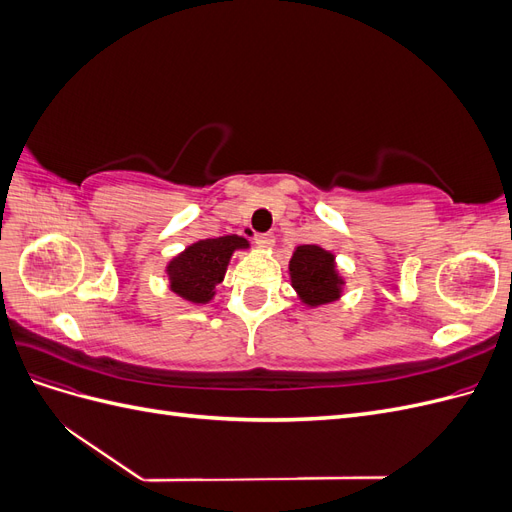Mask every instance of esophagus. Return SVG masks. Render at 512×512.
<instances>
[{"label":"esophagus","mask_w":512,"mask_h":512,"mask_svg":"<svg viewBox=\"0 0 512 512\" xmlns=\"http://www.w3.org/2000/svg\"><path fill=\"white\" fill-rule=\"evenodd\" d=\"M273 235H269V232H262V235H256V245L262 247V250H267V247L273 245Z\"/></svg>","instance_id":"esophagus-1"}]
</instances>
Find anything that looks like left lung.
Returning a JSON list of instances; mask_svg holds the SVG:
<instances>
[{
	"label": "left lung",
	"instance_id": "1",
	"mask_svg": "<svg viewBox=\"0 0 512 512\" xmlns=\"http://www.w3.org/2000/svg\"><path fill=\"white\" fill-rule=\"evenodd\" d=\"M290 286L305 307L331 305L344 297L346 277L335 254L320 245H297L288 260Z\"/></svg>",
	"mask_w": 512,
	"mask_h": 512
}]
</instances>
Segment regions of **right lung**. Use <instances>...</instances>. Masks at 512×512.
<instances>
[{
	"instance_id": "obj_1",
	"label": "right lung",
	"mask_w": 512,
	"mask_h": 512,
	"mask_svg": "<svg viewBox=\"0 0 512 512\" xmlns=\"http://www.w3.org/2000/svg\"><path fill=\"white\" fill-rule=\"evenodd\" d=\"M243 250H250V241L239 235L203 239L188 245L166 262L168 290L194 305L211 303L224 282L230 258Z\"/></svg>"
}]
</instances>
